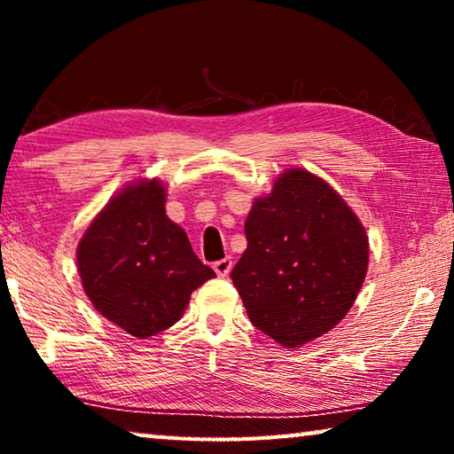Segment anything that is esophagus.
Segmentation results:
<instances>
[{
  "instance_id": "esophagus-1",
  "label": "esophagus",
  "mask_w": 454,
  "mask_h": 454,
  "mask_svg": "<svg viewBox=\"0 0 454 454\" xmlns=\"http://www.w3.org/2000/svg\"><path fill=\"white\" fill-rule=\"evenodd\" d=\"M230 270H232V260L230 258H222L218 262H214V272L218 276H228Z\"/></svg>"
}]
</instances>
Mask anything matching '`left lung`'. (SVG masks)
I'll return each mask as SVG.
<instances>
[{
  "instance_id": "obj_1",
  "label": "left lung",
  "mask_w": 454,
  "mask_h": 454,
  "mask_svg": "<svg viewBox=\"0 0 454 454\" xmlns=\"http://www.w3.org/2000/svg\"><path fill=\"white\" fill-rule=\"evenodd\" d=\"M232 278L258 330L282 347L328 333L355 304L368 268L364 226L325 180L292 168L246 218Z\"/></svg>"
}]
</instances>
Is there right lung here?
<instances>
[{"label":"right lung","instance_id":"obj_1","mask_svg":"<svg viewBox=\"0 0 454 454\" xmlns=\"http://www.w3.org/2000/svg\"><path fill=\"white\" fill-rule=\"evenodd\" d=\"M160 180L132 184L114 196L78 244L80 278L96 310L136 338L182 318L190 294L214 270L166 216Z\"/></svg>","mask_w":454,"mask_h":454}]
</instances>
